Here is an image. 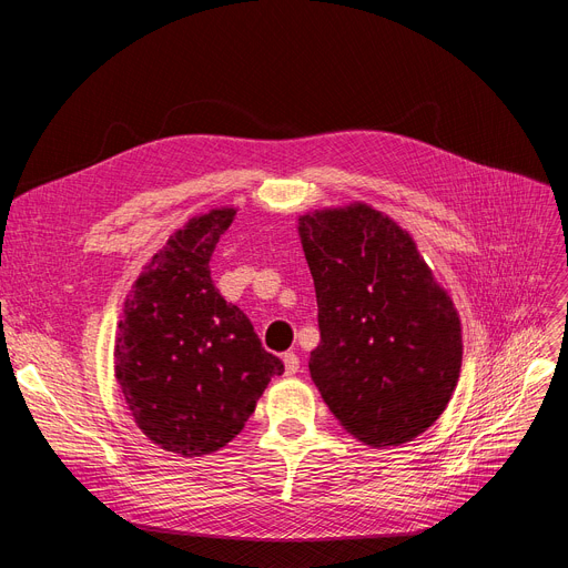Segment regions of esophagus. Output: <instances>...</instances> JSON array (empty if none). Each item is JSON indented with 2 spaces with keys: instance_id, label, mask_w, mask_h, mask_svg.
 <instances>
[{
  "instance_id": "34e87169",
  "label": "esophagus",
  "mask_w": 568,
  "mask_h": 568,
  "mask_svg": "<svg viewBox=\"0 0 568 568\" xmlns=\"http://www.w3.org/2000/svg\"><path fill=\"white\" fill-rule=\"evenodd\" d=\"M283 364H285V375H294L296 371H300V356H296L294 352H285Z\"/></svg>"
}]
</instances>
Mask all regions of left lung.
Listing matches in <instances>:
<instances>
[{
  "label": "left lung",
  "instance_id": "8db88e82",
  "mask_svg": "<svg viewBox=\"0 0 568 568\" xmlns=\"http://www.w3.org/2000/svg\"><path fill=\"white\" fill-rule=\"evenodd\" d=\"M320 345L311 377L338 424L371 446L426 433L463 364L460 317L414 239L366 202L300 216Z\"/></svg>",
  "mask_w": 568,
  "mask_h": 568
}]
</instances>
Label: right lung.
<instances>
[{"instance_id":"right-lung-1","label":"right lung","mask_w":568,"mask_h":568,"mask_svg":"<svg viewBox=\"0 0 568 568\" xmlns=\"http://www.w3.org/2000/svg\"><path fill=\"white\" fill-rule=\"evenodd\" d=\"M234 216L219 206L168 239L133 283L114 338V377L138 428L184 458L223 449L285 371L212 281L209 262Z\"/></svg>"}]
</instances>
